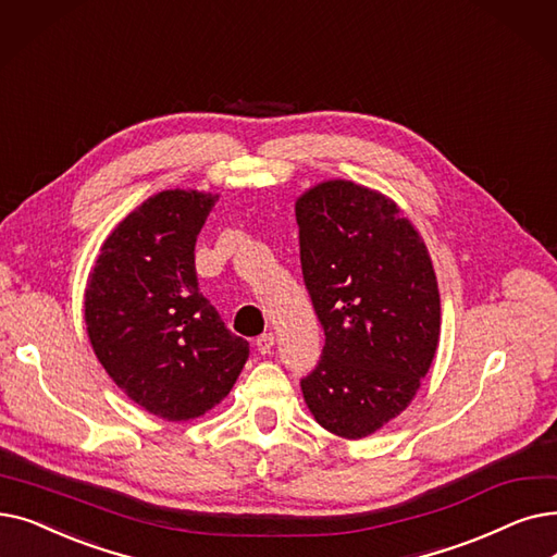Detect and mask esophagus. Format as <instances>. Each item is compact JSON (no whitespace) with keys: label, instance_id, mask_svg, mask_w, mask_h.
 <instances>
[{"label":"esophagus","instance_id":"34e87169","mask_svg":"<svg viewBox=\"0 0 557 557\" xmlns=\"http://www.w3.org/2000/svg\"><path fill=\"white\" fill-rule=\"evenodd\" d=\"M273 344H275V334L273 332H263L261 336H257V342H255V346H257V350L261 355H271Z\"/></svg>","mask_w":557,"mask_h":557}]
</instances>
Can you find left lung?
Here are the masks:
<instances>
[{
    "mask_svg": "<svg viewBox=\"0 0 557 557\" xmlns=\"http://www.w3.org/2000/svg\"><path fill=\"white\" fill-rule=\"evenodd\" d=\"M300 263L325 346L300 380L325 430L369 437L417 396L440 344L437 275L394 200L346 180L296 202Z\"/></svg>",
    "mask_w": 557,
    "mask_h": 557,
    "instance_id": "obj_1",
    "label": "left lung"
}]
</instances>
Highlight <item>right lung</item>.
I'll return each mask as SVG.
<instances>
[{"label": "right lung", "mask_w": 557, "mask_h": 557, "mask_svg": "<svg viewBox=\"0 0 557 557\" xmlns=\"http://www.w3.org/2000/svg\"><path fill=\"white\" fill-rule=\"evenodd\" d=\"M219 196L161 190L107 236L88 275L84 319L109 377L165 421L219 405L248 361L200 294L196 240Z\"/></svg>", "instance_id": "obj_1"}]
</instances>
